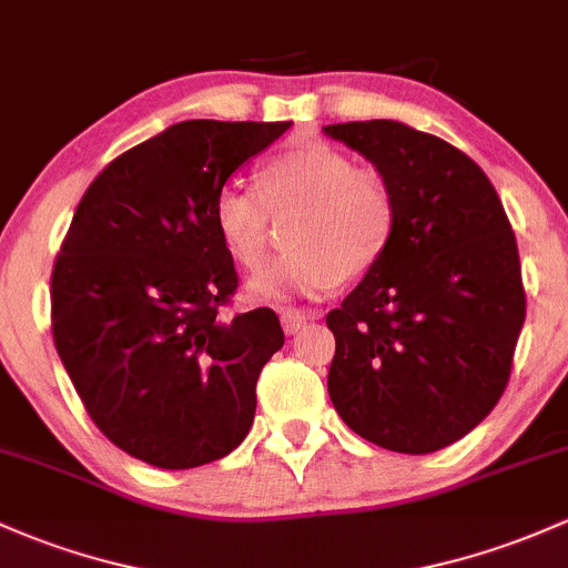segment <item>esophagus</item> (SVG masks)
Instances as JSON below:
<instances>
[{"label": "esophagus", "instance_id": "obj_1", "mask_svg": "<svg viewBox=\"0 0 568 568\" xmlns=\"http://www.w3.org/2000/svg\"><path fill=\"white\" fill-rule=\"evenodd\" d=\"M282 327H284V333L286 335H295L297 331H301L303 325H306L308 320H316V311L314 314H311V311H297V308H282Z\"/></svg>", "mask_w": 568, "mask_h": 568}]
</instances>
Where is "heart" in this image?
<instances>
[{
	"label": "heart",
	"mask_w": 568,
	"mask_h": 568,
	"mask_svg": "<svg viewBox=\"0 0 568 568\" xmlns=\"http://www.w3.org/2000/svg\"><path fill=\"white\" fill-rule=\"evenodd\" d=\"M297 211L286 233L292 248L254 276L248 301L286 303L327 295L341 278L374 271L398 224L393 189L374 170L327 143H301L260 170V192L224 184L213 200V227L227 257L257 271L271 246V213Z\"/></svg>",
	"instance_id": "heart-1"
}]
</instances>
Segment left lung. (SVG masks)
Here are the masks:
<instances>
[{
	"label": "left lung",
	"instance_id": "8db88e82",
	"mask_svg": "<svg viewBox=\"0 0 568 568\" xmlns=\"http://www.w3.org/2000/svg\"><path fill=\"white\" fill-rule=\"evenodd\" d=\"M322 130L374 164L398 205L379 265L327 314V393L365 442L436 453L509 382L526 322L515 233L490 179L447 140L387 119Z\"/></svg>",
	"mask_w": 568,
	"mask_h": 568
}]
</instances>
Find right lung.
I'll list each match as a JSON object with an SVG mask.
<instances>
[{
	"label": "right lung",
	"instance_id": "obj_1",
	"mask_svg": "<svg viewBox=\"0 0 568 568\" xmlns=\"http://www.w3.org/2000/svg\"><path fill=\"white\" fill-rule=\"evenodd\" d=\"M292 121H181L108 164L51 276V331L94 425L156 468L230 455L282 349L271 308L219 316L237 290L213 200Z\"/></svg>",
	"mask_w": 568,
	"mask_h": 568
}]
</instances>
